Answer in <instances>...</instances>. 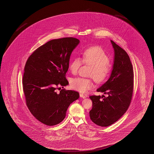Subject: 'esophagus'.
<instances>
[{"mask_svg": "<svg viewBox=\"0 0 154 154\" xmlns=\"http://www.w3.org/2000/svg\"><path fill=\"white\" fill-rule=\"evenodd\" d=\"M79 96H80L81 97H82V98H85L86 97V96H85V95L82 94H79Z\"/></svg>", "mask_w": 154, "mask_h": 154, "instance_id": "esophagus-1", "label": "esophagus"}]
</instances>
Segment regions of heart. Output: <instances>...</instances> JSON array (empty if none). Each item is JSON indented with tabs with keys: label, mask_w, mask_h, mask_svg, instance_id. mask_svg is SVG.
<instances>
[{
	"label": "heart",
	"mask_w": 154,
	"mask_h": 154,
	"mask_svg": "<svg viewBox=\"0 0 154 154\" xmlns=\"http://www.w3.org/2000/svg\"><path fill=\"white\" fill-rule=\"evenodd\" d=\"M82 60L93 66L90 76L94 77L96 82H103L108 79L111 72V66L109 56L101 47L91 46L86 48L82 52V60L79 57L74 58L69 64V69L73 74L78 72ZM70 86L74 90L85 92L93 88L94 83L90 79L76 77L71 79Z\"/></svg>",
	"instance_id": "obj_1"
}]
</instances>
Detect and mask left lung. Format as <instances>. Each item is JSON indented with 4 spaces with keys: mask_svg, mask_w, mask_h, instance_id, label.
<instances>
[{
    "mask_svg": "<svg viewBox=\"0 0 154 154\" xmlns=\"http://www.w3.org/2000/svg\"><path fill=\"white\" fill-rule=\"evenodd\" d=\"M111 42L115 51L112 71L108 81L97 90L109 96H90L92 101L91 120L102 127L114 124L122 116L131 103L134 91V75L130 57L124 49Z\"/></svg>",
    "mask_w": 154,
    "mask_h": 154,
    "instance_id": "left-lung-1",
    "label": "left lung"
}]
</instances>
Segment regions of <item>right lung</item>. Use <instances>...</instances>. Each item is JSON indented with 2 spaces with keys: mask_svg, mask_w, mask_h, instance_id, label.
<instances>
[{
  "mask_svg": "<svg viewBox=\"0 0 154 154\" xmlns=\"http://www.w3.org/2000/svg\"><path fill=\"white\" fill-rule=\"evenodd\" d=\"M79 41L73 37L52 39L29 57L23 77L26 105L38 121L48 126L60 124L67 109L79 97L78 92L63 88L68 84L66 75L72 52Z\"/></svg>",
  "mask_w": 154,
  "mask_h": 154,
  "instance_id": "1",
  "label": "right lung"
}]
</instances>
